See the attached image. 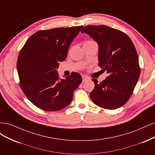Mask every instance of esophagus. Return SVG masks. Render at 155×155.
I'll return each instance as SVG.
<instances>
[{
    "label": "esophagus",
    "instance_id": "34e87169",
    "mask_svg": "<svg viewBox=\"0 0 155 155\" xmlns=\"http://www.w3.org/2000/svg\"><path fill=\"white\" fill-rule=\"evenodd\" d=\"M82 82H83L88 81V80L89 79V77H87V76H84V75H83V76L82 77Z\"/></svg>",
    "mask_w": 155,
    "mask_h": 155
}]
</instances>
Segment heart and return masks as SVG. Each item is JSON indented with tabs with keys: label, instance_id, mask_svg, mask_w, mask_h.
<instances>
[{
	"label": "heart",
	"instance_id": "1",
	"mask_svg": "<svg viewBox=\"0 0 155 155\" xmlns=\"http://www.w3.org/2000/svg\"><path fill=\"white\" fill-rule=\"evenodd\" d=\"M90 41H86V42H90Z\"/></svg>",
	"mask_w": 155,
	"mask_h": 155
}]
</instances>
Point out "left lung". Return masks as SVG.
I'll return each instance as SVG.
<instances>
[{"label":"left lung","mask_w":155,"mask_h":155,"mask_svg":"<svg viewBox=\"0 0 155 155\" xmlns=\"http://www.w3.org/2000/svg\"><path fill=\"white\" fill-rule=\"evenodd\" d=\"M86 33L98 44V66L109 75L102 82L92 78L94 88L90 98L106 109L122 107L130 98L140 74L138 56L127 35L104 25L86 26Z\"/></svg>","instance_id":"left-lung-1"}]
</instances>
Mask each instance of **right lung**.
Masks as SVG:
<instances>
[{"mask_svg":"<svg viewBox=\"0 0 155 155\" xmlns=\"http://www.w3.org/2000/svg\"><path fill=\"white\" fill-rule=\"evenodd\" d=\"M83 26L40 30L29 37L20 51L17 69L19 85L26 97L44 111H55L71 103L82 77L72 72L61 79L57 71L66 59L73 38Z\"/></svg>","mask_w":155,"mask_h":155,"instance_id":"1","label":"right lung"}]
</instances>
